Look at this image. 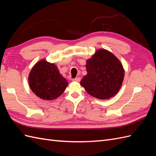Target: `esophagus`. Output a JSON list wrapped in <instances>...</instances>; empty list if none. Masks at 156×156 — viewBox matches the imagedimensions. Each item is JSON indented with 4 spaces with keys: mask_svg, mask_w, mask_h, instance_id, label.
<instances>
[{
    "mask_svg": "<svg viewBox=\"0 0 156 156\" xmlns=\"http://www.w3.org/2000/svg\"><path fill=\"white\" fill-rule=\"evenodd\" d=\"M72 81H75V82H80V81H81V78H80V77H76V78L73 79Z\"/></svg>",
    "mask_w": 156,
    "mask_h": 156,
    "instance_id": "1",
    "label": "esophagus"
}]
</instances>
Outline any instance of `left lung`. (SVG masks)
Masks as SVG:
<instances>
[{
	"mask_svg": "<svg viewBox=\"0 0 156 156\" xmlns=\"http://www.w3.org/2000/svg\"><path fill=\"white\" fill-rule=\"evenodd\" d=\"M87 74L80 84L87 92L100 100H108L119 92L124 78V69L111 52L99 49L87 60Z\"/></svg>",
	"mask_w": 156,
	"mask_h": 156,
	"instance_id": "left-lung-1",
	"label": "left lung"
}]
</instances>
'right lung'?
I'll return each mask as SVG.
<instances>
[{
	"label": "right lung",
	"mask_w": 156,
	"mask_h": 156,
	"mask_svg": "<svg viewBox=\"0 0 156 156\" xmlns=\"http://www.w3.org/2000/svg\"><path fill=\"white\" fill-rule=\"evenodd\" d=\"M28 79L32 91L42 100L49 101L58 98L69 84L57 66L45 59L39 60L32 67Z\"/></svg>",
	"instance_id": "obj_1"
}]
</instances>
